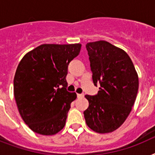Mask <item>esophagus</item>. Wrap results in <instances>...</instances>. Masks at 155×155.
Returning a JSON list of instances; mask_svg holds the SVG:
<instances>
[{
    "label": "esophagus",
    "instance_id": "1",
    "mask_svg": "<svg viewBox=\"0 0 155 155\" xmlns=\"http://www.w3.org/2000/svg\"><path fill=\"white\" fill-rule=\"evenodd\" d=\"M84 94H77V97H79V98H81V97H84Z\"/></svg>",
    "mask_w": 155,
    "mask_h": 155
}]
</instances>
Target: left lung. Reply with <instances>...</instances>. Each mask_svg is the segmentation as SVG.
Instances as JSON below:
<instances>
[{"label":"left lung","instance_id":"obj_1","mask_svg":"<svg viewBox=\"0 0 155 155\" xmlns=\"http://www.w3.org/2000/svg\"><path fill=\"white\" fill-rule=\"evenodd\" d=\"M92 81L98 93L86 95L89 106L84 112L86 124L99 134L113 132L125 122L138 91V76L131 58L106 41L86 44Z\"/></svg>","mask_w":155,"mask_h":155}]
</instances>
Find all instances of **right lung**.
<instances>
[{"label": "right lung", "instance_id": "add662e5", "mask_svg": "<svg viewBox=\"0 0 155 155\" xmlns=\"http://www.w3.org/2000/svg\"><path fill=\"white\" fill-rule=\"evenodd\" d=\"M81 44H42L19 63L13 92L21 117L34 132L54 135L63 130L75 92L67 91L66 76Z\"/></svg>", "mask_w": 155, "mask_h": 155}]
</instances>
